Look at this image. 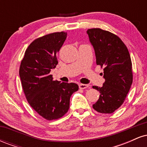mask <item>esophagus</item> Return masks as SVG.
<instances>
[{
	"mask_svg": "<svg viewBox=\"0 0 147 147\" xmlns=\"http://www.w3.org/2000/svg\"><path fill=\"white\" fill-rule=\"evenodd\" d=\"M79 87L80 89H85V88H87L88 87V85H87V84H80L79 85Z\"/></svg>",
	"mask_w": 147,
	"mask_h": 147,
	"instance_id": "obj_1",
	"label": "esophagus"
}]
</instances>
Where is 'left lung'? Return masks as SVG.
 I'll use <instances>...</instances> for the list:
<instances>
[{
  "instance_id": "1",
  "label": "left lung",
  "mask_w": 147,
  "mask_h": 147,
  "mask_svg": "<svg viewBox=\"0 0 147 147\" xmlns=\"http://www.w3.org/2000/svg\"><path fill=\"white\" fill-rule=\"evenodd\" d=\"M86 32L95 50L96 63L104 68L105 79L102 87L92 86L100 92L92 107L101 113H112L122 105L132 84L130 54L122 40L110 32L92 28Z\"/></svg>"
}]
</instances>
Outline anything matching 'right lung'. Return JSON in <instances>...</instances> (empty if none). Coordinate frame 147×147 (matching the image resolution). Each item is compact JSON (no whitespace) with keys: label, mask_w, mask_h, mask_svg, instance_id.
Returning <instances> with one entry per match:
<instances>
[{"label":"right lung","mask_w":147,"mask_h":147,"mask_svg":"<svg viewBox=\"0 0 147 147\" xmlns=\"http://www.w3.org/2000/svg\"><path fill=\"white\" fill-rule=\"evenodd\" d=\"M67 37L64 32L36 38L25 50L19 69L22 87L30 105L48 120L57 119L68 112L70 99L78 90L75 83L54 81L50 72L58 63L57 55Z\"/></svg>","instance_id":"right-lung-1"}]
</instances>
